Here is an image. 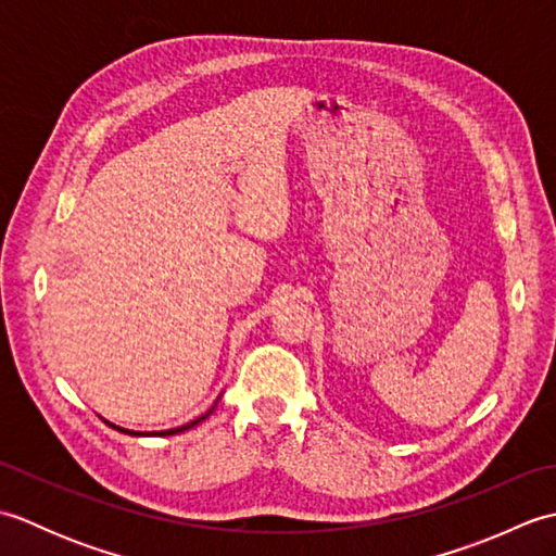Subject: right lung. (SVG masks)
<instances>
[{
  "instance_id": "add662e5",
  "label": "right lung",
  "mask_w": 556,
  "mask_h": 556,
  "mask_svg": "<svg viewBox=\"0 0 556 556\" xmlns=\"http://www.w3.org/2000/svg\"><path fill=\"white\" fill-rule=\"evenodd\" d=\"M217 406V404H215ZM215 406H212L207 413H203V416L200 418H195V420H191V422H186V425H181V428H174V430H162V432H150V434H179V432H184V430H191V428H195L198 422H203L212 410H215ZM104 422H110V420H104ZM112 425V422H110ZM112 428H116L119 432H126V434H136V437H146L148 432H134V430H124V428H119V425H112Z\"/></svg>"
}]
</instances>
